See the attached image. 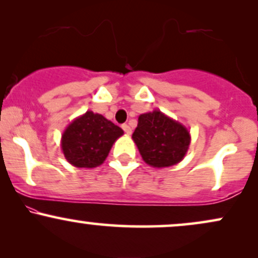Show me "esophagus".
Here are the masks:
<instances>
[{
	"mask_svg": "<svg viewBox=\"0 0 258 258\" xmlns=\"http://www.w3.org/2000/svg\"><path fill=\"white\" fill-rule=\"evenodd\" d=\"M122 130L125 131L126 135H131V133H132V128L128 125H126V123H125V125H122Z\"/></svg>",
	"mask_w": 258,
	"mask_h": 258,
	"instance_id": "obj_1",
	"label": "esophagus"
}]
</instances>
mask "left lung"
Listing matches in <instances>:
<instances>
[{"label": "left lung", "instance_id": "obj_1", "mask_svg": "<svg viewBox=\"0 0 258 258\" xmlns=\"http://www.w3.org/2000/svg\"><path fill=\"white\" fill-rule=\"evenodd\" d=\"M132 139L146 164L162 168L182 161L191 137L184 125L155 109L139 115Z\"/></svg>", "mask_w": 258, "mask_h": 258}]
</instances>
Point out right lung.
<instances>
[{
    "instance_id": "obj_1",
    "label": "right lung",
    "mask_w": 258,
    "mask_h": 258,
    "mask_svg": "<svg viewBox=\"0 0 258 258\" xmlns=\"http://www.w3.org/2000/svg\"><path fill=\"white\" fill-rule=\"evenodd\" d=\"M122 135L119 126L103 115L88 110L64 130L60 148L73 166L94 168L105 161L112 144Z\"/></svg>"
}]
</instances>
